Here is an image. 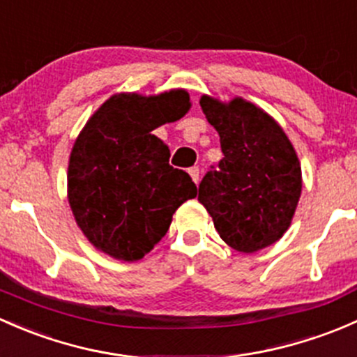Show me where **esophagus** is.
Returning a JSON list of instances; mask_svg holds the SVG:
<instances>
[{"label": "esophagus", "mask_w": 357, "mask_h": 357, "mask_svg": "<svg viewBox=\"0 0 357 357\" xmlns=\"http://www.w3.org/2000/svg\"><path fill=\"white\" fill-rule=\"evenodd\" d=\"M189 175L190 177H192V180L196 183H199V177H201V174H199V168L197 167H192V168H189Z\"/></svg>", "instance_id": "1"}]
</instances>
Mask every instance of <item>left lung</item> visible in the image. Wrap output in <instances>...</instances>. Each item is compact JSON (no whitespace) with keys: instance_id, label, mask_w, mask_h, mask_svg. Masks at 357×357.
Masks as SVG:
<instances>
[{"instance_id":"1","label":"left lung","mask_w":357,"mask_h":357,"mask_svg":"<svg viewBox=\"0 0 357 357\" xmlns=\"http://www.w3.org/2000/svg\"><path fill=\"white\" fill-rule=\"evenodd\" d=\"M223 158L199 183V203L220 237L241 252L275 244L292 222L303 189L292 142L266 112L242 98H201Z\"/></svg>"}]
</instances>
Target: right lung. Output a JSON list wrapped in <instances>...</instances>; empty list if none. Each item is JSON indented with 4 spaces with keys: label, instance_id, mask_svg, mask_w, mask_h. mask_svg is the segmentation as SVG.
<instances>
[{
    "label": "right lung",
    "instance_id": "1",
    "mask_svg": "<svg viewBox=\"0 0 357 357\" xmlns=\"http://www.w3.org/2000/svg\"><path fill=\"white\" fill-rule=\"evenodd\" d=\"M189 93L115 94L87 120L68 161V203L87 241L105 255L137 261L165 237L172 216L197 187L170 167V149L151 132L177 122Z\"/></svg>",
    "mask_w": 357,
    "mask_h": 357
}]
</instances>
